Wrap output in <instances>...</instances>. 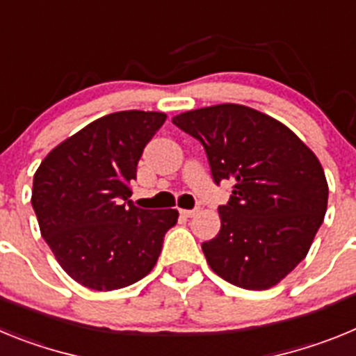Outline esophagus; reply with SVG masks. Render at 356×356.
<instances>
[{"instance_id":"34e87169","label":"esophagus","mask_w":356,"mask_h":356,"mask_svg":"<svg viewBox=\"0 0 356 356\" xmlns=\"http://www.w3.org/2000/svg\"><path fill=\"white\" fill-rule=\"evenodd\" d=\"M196 212H197V210H196V209H193V210H187V209H181V210H180V213H181V217H193V216H196Z\"/></svg>"}]
</instances>
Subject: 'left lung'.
Segmentation results:
<instances>
[{"mask_svg":"<svg viewBox=\"0 0 356 356\" xmlns=\"http://www.w3.org/2000/svg\"><path fill=\"white\" fill-rule=\"evenodd\" d=\"M172 122L203 144L217 185L234 181L219 234L201 244L209 266L237 287H275L307 257L325 219L321 162L294 131L250 106H205Z\"/></svg>","mask_w":356,"mask_h":356,"instance_id":"left-lung-1","label":"left lung"}]
</instances>
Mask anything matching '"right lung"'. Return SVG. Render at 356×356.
Returning <instances> with one entry per match:
<instances>
[{
	"label": "right lung",
	"instance_id": "add662e5",
	"mask_svg": "<svg viewBox=\"0 0 356 356\" xmlns=\"http://www.w3.org/2000/svg\"><path fill=\"white\" fill-rule=\"evenodd\" d=\"M168 115L124 110L81 128L40 162L31 205L40 234L74 282L115 291L155 267L178 210L131 205L130 181Z\"/></svg>",
	"mask_w": 356,
	"mask_h": 356
}]
</instances>
